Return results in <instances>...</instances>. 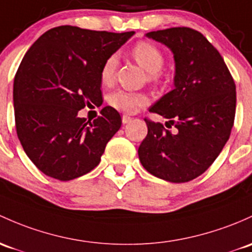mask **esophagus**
Instances as JSON below:
<instances>
[{"label": "esophagus", "mask_w": 252, "mask_h": 252, "mask_svg": "<svg viewBox=\"0 0 252 252\" xmlns=\"http://www.w3.org/2000/svg\"><path fill=\"white\" fill-rule=\"evenodd\" d=\"M131 121H132L131 116H128V115L123 116V124H128V123H131Z\"/></svg>", "instance_id": "34e87169"}]
</instances>
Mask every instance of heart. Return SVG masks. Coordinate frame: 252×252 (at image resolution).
Returning a JSON list of instances; mask_svg holds the SVG:
<instances>
[{
  "instance_id": "heart-1",
  "label": "heart",
  "mask_w": 252,
  "mask_h": 252,
  "mask_svg": "<svg viewBox=\"0 0 252 252\" xmlns=\"http://www.w3.org/2000/svg\"><path fill=\"white\" fill-rule=\"evenodd\" d=\"M132 55L136 61L151 77H156V73L162 69L164 63V56L156 45L149 42H139L132 49ZM119 63L118 54H112L105 59L99 72L101 82L109 85L115 78V71ZM108 103L110 107L123 113H134L140 107L148 103V96L140 93H128V91L118 90L108 96Z\"/></svg>"
}]
</instances>
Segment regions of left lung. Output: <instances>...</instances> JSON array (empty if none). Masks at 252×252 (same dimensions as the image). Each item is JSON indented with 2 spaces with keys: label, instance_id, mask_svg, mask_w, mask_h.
<instances>
[{
  "label": "left lung",
  "instance_id": "1",
  "mask_svg": "<svg viewBox=\"0 0 252 252\" xmlns=\"http://www.w3.org/2000/svg\"><path fill=\"white\" fill-rule=\"evenodd\" d=\"M145 37L173 53L174 89L149 112L168 119L175 131L145 119L148 134L138 156L143 167L159 179L186 183L209 168L228 140L235 115V84L219 51L196 30L172 28Z\"/></svg>",
  "mask_w": 252,
  "mask_h": 252
}]
</instances>
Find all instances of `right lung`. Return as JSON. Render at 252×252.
<instances>
[{
	"mask_svg": "<svg viewBox=\"0 0 252 252\" xmlns=\"http://www.w3.org/2000/svg\"><path fill=\"white\" fill-rule=\"evenodd\" d=\"M133 34L59 26L25 54L13 86L15 127L24 151L45 175L72 180L99 163L121 116L109 105L94 121L78 113L102 104V64Z\"/></svg>",
	"mask_w": 252,
	"mask_h": 252,
	"instance_id": "obj_1",
	"label": "right lung"
}]
</instances>
